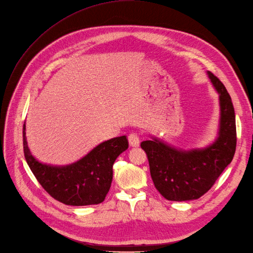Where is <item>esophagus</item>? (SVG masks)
<instances>
[{
  "label": "esophagus",
  "mask_w": 253,
  "mask_h": 253,
  "mask_svg": "<svg viewBox=\"0 0 253 253\" xmlns=\"http://www.w3.org/2000/svg\"><path fill=\"white\" fill-rule=\"evenodd\" d=\"M128 139V143L130 146L133 147H136V146H139V143H140V140H139V135L136 133V132H133L130 133L127 137Z\"/></svg>",
  "instance_id": "1"
}]
</instances>
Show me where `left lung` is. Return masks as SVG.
Returning <instances> with one entry per match:
<instances>
[{
    "label": "left lung",
    "mask_w": 253,
    "mask_h": 253,
    "mask_svg": "<svg viewBox=\"0 0 253 253\" xmlns=\"http://www.w3.org/2000/svg\"><path fill=\"white\" fill-rule=\"evenodd\" d=\"M208 74L220 94V130L215 142L203 149L188 151L157 139L141 142L155 187L167 200L184 201L203 196L213 187L236 153V115L231 98L223 83L214 74Z\"/></svg>",
    "instance_id": "obj_1"
}]
</instances>
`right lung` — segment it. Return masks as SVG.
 I'll return each instance as SVG.
<instances>
[{
	"mask_svg": "<svg viewBox=\"0 0 253 253\" xmlns=\"http://www.w3.org/2000/svg\"><path fill=\"white\" fill-rule=\"evenodd\" d=\"M24 154L38 183L47 193L67 206H89L103 203L113 177V164L128 147L126 136L100 143L83 159L68 166L42 164L30 153L25 126L23 130Z\"/></svg>",
	"mask_w": 253,
	"mask_h": 253,
	"instance_id": "right-lung-1",
	"label": "right lung"
}]
</instances>
